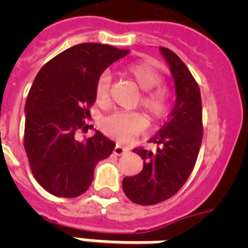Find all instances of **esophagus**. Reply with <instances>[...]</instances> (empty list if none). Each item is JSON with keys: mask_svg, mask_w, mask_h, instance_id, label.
<instances>
[{"mask_svg": "<svg viewBox=\"0 0 248 248\" xmlns=\"http://www.w3.org/2000/svg\"><path fill=\"white\" fill-rule=\"evenodd\" d=\"M127 152H128L127 148L122 147V145H118V144H117L116 147H114V149H113V153H114L116 155H124V153H127Z\"/></svg>", "mask_w": 248, "mask_h": 248, "instance_id": "obj_1", "label": "esophagus"}]
</instances>
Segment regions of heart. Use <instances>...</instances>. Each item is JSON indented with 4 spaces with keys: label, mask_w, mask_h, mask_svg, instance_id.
Segmentation results:
<instances>
[{
    "label": "heart",
    "mask_w": 248,
    "mask_h": 248,
    "mask_svg": "<svg viewBox=\"0 0 248 248\" xmlns=\"http://www.w3.org/2000/svg\"><path fill=\"white\" fill-rule=\"evenodd\" d=\"M126 75L130 76L134 82L143 90L141 105L151 113L155 118H159L167 110V91L165 87L158 86L161 82V75L151 63L148 62H136L128 64ZM109 86L110 76L103 73L99 77L95 87V96L99 103H105L109 99ZM147 118L143 113L139 112H114L103 121V128L109 136L118 141H130L139 135L147 127Z\"/></svg>",
    "instance_id": "obj_1"
}]
</instances>
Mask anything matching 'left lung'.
<instances>
[{
    "label": "left lung",
    "instance_id": "8db88e82",
    "mask_svg": "<svg viewBox=\"0 0 248 248\" xmlns=\"http://www.w3.org/2000/svg\"><path fill=\"white\" fill-rule=\"evenodd\" d=\"M169 65L176 100L169 120L149 141L158 145L153 153L134 149L143 159L136 176L124 177V194L138 204L151 206L169 200L185 184L196 165L202 143V100L200 87L183 60L173 51L159 47Z\"/></svg>",
    "mask_w": 248,
    "mask_h": 248
}]
</instances>
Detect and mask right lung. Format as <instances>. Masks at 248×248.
<instances>
[{
    "label": "right lung",
    "mask_w": 248,
    "mask_h": 248,
    "mask_svg": "<svg viewBox=\"0 0 248 248\" xmlns=\"http://www.w3.org/2000/svg\"><path fill=\"white\" fill-rule=\"evenodd\" d=\"M130 50L81 44L41 68L25 101L24 148L38 184L54 196L75 198L93 180V170L116 147L95 130L87 140L76 132L87 126L89 108L101 73Z\"/></svg>",
    "instance_id": "right-lung-1"
}]
</instances>
